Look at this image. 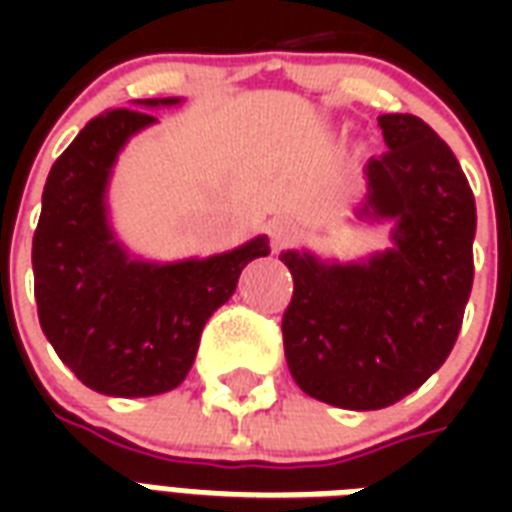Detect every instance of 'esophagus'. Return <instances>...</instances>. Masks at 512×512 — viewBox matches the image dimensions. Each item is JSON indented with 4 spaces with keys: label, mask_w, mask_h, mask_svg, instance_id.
Wrapping results in <instances>:
<instances>
[{
    "label": "esophagus",
    "mask_w": 512,
    "mask_h": 512,
    "mask_svg": "<svg viewBox=\"0 0 512 512\" xmlns=\"http://www.w3.org/2000/svg\"><path fill=\"white\" fill-rule=\"evenodd\" d=\"M293 238H296V224L288 222V219H277V222H271V244H274V249L288 246Z\"/></svg>",
    "instance_id": "esophagus-1"
}]
</instances>
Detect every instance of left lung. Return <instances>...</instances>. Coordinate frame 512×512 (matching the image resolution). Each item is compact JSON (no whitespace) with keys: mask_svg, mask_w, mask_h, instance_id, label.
Returning <instances> with one entry per match:
<instances>
[{"mask_svg":"<svg viewBox=\"0 0 512 512\" xmlns=\"http://www.w3.org/2000/svg\"><path fill=\"white\" fill-rule=\"evenodd\" d=\"M386 153L365 167L356 219H389L392 246L337 263L307 249L282 318L290 376L315 400L376 411L411 395L450 356L472 293L477 211L439 134L414 115H381Z\"/></svg>","mask_w":512,"mask_h":512,"instance_id":"left-lung-1","label":"left lung"}]
</instances>
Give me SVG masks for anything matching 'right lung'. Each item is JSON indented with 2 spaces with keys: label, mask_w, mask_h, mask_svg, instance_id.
Returning <instances> with one entry per match:
<instances>
[{
  "label": "right lung",
  "mask_w": 512,
  "mask_h": 512,
  "mask_svg": "<svg viewBox=\"0 0 512 512\" xmlns=\"http://www.w3.org/2000/svg\"><path fill=\"white\" fill-rule=\"evenodd\" d=\"M180 98H147L112 109L79 131L51 167L32 238L40 329L84 386L112 397L169 392L189 376L202 326L230 299L255 257L257 235L230 252L175 263L128 252L109 222V178L120 150L158 123L147 109Z\"/></svg>",
  "instance_id": "obj_1"
}]
</instances>
